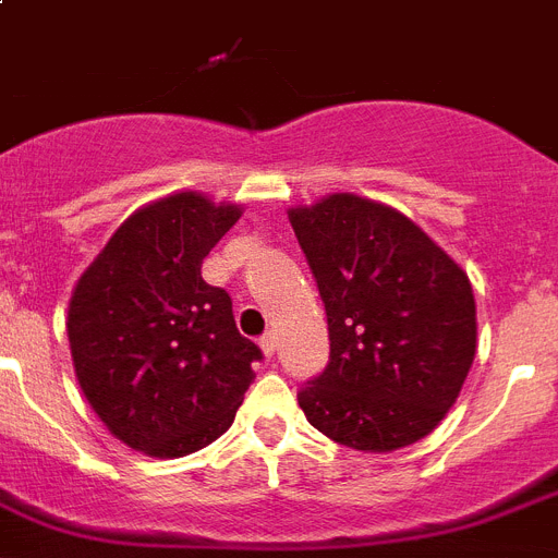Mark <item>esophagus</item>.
I'll list each match as a JSON object with an SVG mask.
<instances>
[{
  "label": "esophagus",
  "instance_id": "obj_1",
  "mask_svg": "<svg viewBox=\"0 0 558 558\" xmlns=\"http://www.w3.org/2000/svg\"><path fill=\"white\" fill-rule=\"evenodd\" d=\"M260 351H264L266 356H275V351H278V337H275V333H264V337H260Z\"/></svg>",
  "mask_w": 558,
  "mask_h": 558
}]
</instances>
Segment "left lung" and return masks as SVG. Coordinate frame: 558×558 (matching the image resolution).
<instances>
[{
    "mask_svg": "<svg viewBox=\"0 0 558 558\" xmlns=\"http://www.w3.org/2000/svg\"><path fill=\"white\" fill-rule=\"evenodd\" d=\"M289 221L331 339L326 371L298 393L308 424L362 452L410 447L447 415L477 351L466 272L404 213L353 193Z\"/></svg>",
    "mask_w": 558,
    "mask_h": 558,
    "instance_id": "obj_1",
    "label": "left lung"
}]
</instances>
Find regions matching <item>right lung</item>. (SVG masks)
I'll list each match as a JSON object with an SVG mask.
<instances>
[{"label": "right lung", "mask_w": 558, "mask_h": 558, "mask_svg": "<svg viewBox=\"0 0 558 558\" xmlns=\"http://www.w3.org/2000/svg\"><path fill=\"white\" fill-rule=\"evenodd\" d=\"M239 205L173 193L118 227L70 300L77 385L109 433L154 458H182L225 435L264 353L241 337L232 300L202 260Z\"/></svg>", "instance_id": "1"}]
</instances>
